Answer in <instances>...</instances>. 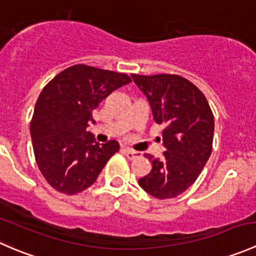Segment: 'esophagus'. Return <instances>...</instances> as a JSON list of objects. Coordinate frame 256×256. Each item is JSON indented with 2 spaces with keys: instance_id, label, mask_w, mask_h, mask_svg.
Returning <instances> with one entry per match:
<instances>
[{
  "instance_id": "34e87169",
  "label": "esophagus",
  "mask_w": 256,
  "mask_h": 256,
  "mask_svg": "<svg viewBox=\"0 0 256 256\" xmlns=\"http://www.w3.org/2000/svg\"><path fill=\"white\" fill-rule=\"evenodd\" d=\"M124 152H125V154L128 156V160H134V158H138V157L141 156V152L138 151H135V150H131V148H124Z\"/></svg>"
}]
</instances>
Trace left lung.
Here are the masks:
<instances>
[{
    "instance_id": "8db88e82",
    "label": "left lung",
    "mask_w": 256,
    "mask_h": 256,
    "mask_svg": "<svg viewBox=\"0 0 256 256\" xmlns=\"http://www.w3.org/2000/svg\"><path fill=\"white\" fill-rule=\"evenodd\" d=\"M134 82L146 96L152 118L164 125V157L144 154L152 164L138 184L158 200L180 196L196 182L212 154L214 118L203 92L180 76H138Z\"/></svg>"
}]
</instances>
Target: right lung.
<instances>
[{
	"mask_svg": "<svg viewBox=\"0 0 256 256\" xmlns=\"http://www.w3.org/2000/svg\"><path fill=\"white\" fill-rule=\"evenodd\" d=\"M131 82L122 73L76 64L54 76L40 92L30 121L36 161L54 190L82 192L96 180L120 144L96 142L86 131L92 110L114 90Z\"/></svg>",
	"mask_w": 256,
	"mask_h": 256,
	"instance_id": "right-lung-1",
	"label": "right lung"
}]
</instances>
